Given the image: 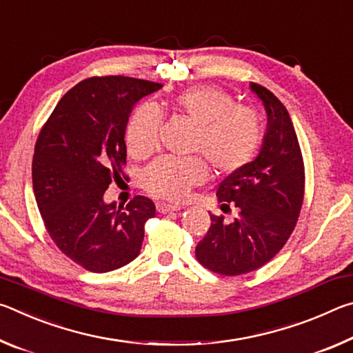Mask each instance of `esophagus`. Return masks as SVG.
Instances as JSON below:
<instances>
[{
    "instance_id": "obj_1",
    "label": "esophagus",
    "mask_w": 353,
    "mask_h": 353,
    "mask_svg": "<svg viewBox=\"0 0 353 353\" xmlns=\"http://www.w3.org/2000/svg\"><path fill=\"white\" fill-rule=\"evenodd\" d=\"M155 208H157L159 213H171V212H179L181 210V205H170V204H162V202H159L157 205H155Z\"/></svg>"
}]
</instances>
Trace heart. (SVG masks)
<instances>
[{
  "label": "heart",
  "mask_w": 353,
  "mask_h": 353,
  "mask_svg": "<svg viewBox=\"0 0 353 353\" xmlns=\"http://www.w3.org/2000/svg\"><path fill=\"white\" fill-rule=\"evenodd\" d=\"M172 115L193 128L185 160L159 159L143 171L141 185L152 198L179 202L205 181L207 167L214 176L234 174L252 162L263 140L259 113L213 85L191 87L168 103ZM160 113L143 104L129 117L124 140L134 159H146L159 148ZM203 160L201 161L199 157Z\"/></svg>",
  "instance_id": "1"
}]
</instances>
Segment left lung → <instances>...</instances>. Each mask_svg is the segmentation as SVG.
<instances>
[{
	"instance_id": "8db88e82",
	"label": "left lung",
	"mask_w": 353,
	"mask_h": 353,
	"mask_svg": "<svg viewBox=\"0 0 353 353\" xmlns=\"http://www.w3.org/2000/svg\"><path fill=\"white\" fill-rule=\"evenodd\" d=\"M250 88L268 113L261 151L216 191L221 210L236 208L235 219L210 214L196 246L202 266L229 277L259 270L277 255L294 230L305 193V166L288 110L266 87L252 82Z\"/></svg>"
}]
</instances>
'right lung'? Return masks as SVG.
Listing matches in <instances>:
<instances>
[{
  "label": "right lung",
  "instance_id": "1",
  "mask_svg": "<svg viewBox=\"0 0 353 353\" xmlns=\"http://www.w3.org/2000/svg\"><path fill=\"white\" fill-rule=\"evenodd\" d=\"M159 88L128 76L88 77L63 94L40 130L35 201L51 240L83 270L109 272L140 254L154 202L135 196L124 208L105 204L104 193L126 179L124 129L132 107Z\"/></svg>",
  "mask_w": 353,
  "mask_h": 353
}]
</instances>
